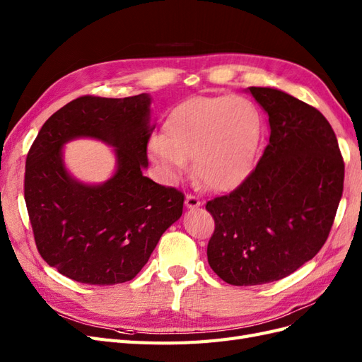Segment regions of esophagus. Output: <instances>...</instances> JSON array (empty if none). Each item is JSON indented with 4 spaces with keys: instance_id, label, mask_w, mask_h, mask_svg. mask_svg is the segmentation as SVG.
<instances>
[{
    "instance_id": "esophagus-1",
    "label": "esophagus",
    "mask_w": 362,
    "mask_h": 362,
    "mask_svg": "<svg viewBox=\"0 0 362 362\" xmlns=\"http://www.w3.org/2000/svg\"><path fill=\"white\" fill-rule=\"evenodd\" d=\"M184 204H185V206L190 208V210H194V208L201 206V201H199L198 198H196V196H192V194H187V196H185V201H184Z\"/></svg>"
}]
</instances>
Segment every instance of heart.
Returning a JSON list of instances; mask_svg holds the SVG:
<instances>
[{"mask_svg": "<svg viewBox=\"0 0 362 362\" xmlns=\"http://www.w3.org/2000/svg\"><path fill=\"white\" fill-rule=\"evenodd\" d=\"M262 134L258 107L245 96H199L180 104L149 154L169 180H178L192 160L206 189L231 190L254 169Z\"/></svg>", "mask_w": 362, "mask_h": 362, "instance_id": "obj_1", "label": "heart"}]
</instances>
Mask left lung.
<instances>
[{
    "mask_svg": "<svg viewBox=\"0 0 362 362\" xmlns=\"http://www.w3.org/2000/svg\"><path fill=\"white\" fill-rule=\"evenodd\" d=\"M247 92L269 116V144L234 192L205 206L216 223L208 264L231 286L279 281L314 258L344 182L335 133L317 108L272 87Z\"/></svg>",
    "mask_w": 362,
    "mask_h": 362,
    "instance_id": "obj_1",
    "label": "left lung"
}]
</instances>
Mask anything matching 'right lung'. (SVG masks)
<instances>
[{
	"instance_id": "add662e5",
	"label": "right lung",
	"mask_w": 362,
	"mask_h": 362,
	"mask_svg": "<svg viewBox=\"0 0 362 362\" xmlns=\"http://www.w3.org/2000/svg\"><path fill=\"white\" fill-rule=\"evenodd\" d=\"M151 96H81L54 113L28 151L24 194L42 258L89 286L133 279L160 237L182 214L184 194L144 175ZM80 136L115 149L117 170L101 185L67 172L62 146Z\"/></svg>"
}]
</instances>
